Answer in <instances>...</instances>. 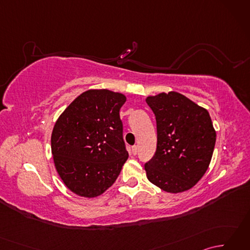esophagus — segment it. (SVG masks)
<instances>
[{
	"mask_svg": "<svg viewBox=\"0 0 250 250\" xmlns=\"http://www.w3.org/2000/svg\"><path fill=\"white\" fill-rule=\"evenodd\" d=\"M137 152H139V146L134 145L132 147V153H133V155H137Z\"/></svg>",
	"mask_w": 250,
	"mask_h": 250,
	"instance_id": "1",
	"label": "esophagus"
}]
</instances>
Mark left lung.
<instances>
[{
    "label": "left lung",
    "instance_id": "obj_1",
    "mask_svg": "<svg viewBox=\"0 0 250 250\" xmlns=\"http://www.w3.org/2000/svg\"><path fill=\"white\" fill-rule=\"evenodd\" d=\"M156 117L157 148L145 163L147 178L167 192L192 188L205 174L216 132L206 109L177 92L146 99Z\"/></svg>",
    "mask_w": 250,
    "mask_h": 250
}]
</instances>
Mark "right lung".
<instances>
[{"label":"right lung","instance_id":"1","mask_svg":"<svg viewBox=\"0 0 250 250\" xmlns=\"http://www.w3.org/2000/svg\"><path fill=\"white\" fill-rule=\"evenodd\" d=\"M125 97L109 90H88L63 111L51 135V150L63 183L87 198L113 185L129 153L119 110Z\"/></svg>","mask_w":250,"mask_h":250}]
</instances>
